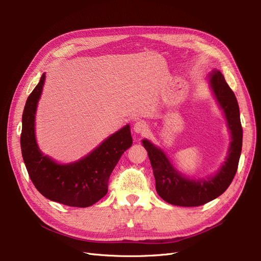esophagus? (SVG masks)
Instances as JSON below:
<instances>
[{
	"mask_svg": "<svg viewBox=\"0 0 261 261\" xmlns=\"http://www.w3.org/2000/svg\"><path fill=\"white\" fill-rule=\"evenodd\" d=\"M148 123L144 120L136 121L133 126V131L136 134H146L148 132Z\"/></svg>",
	"mask_w": 261,
	"mask_h": 261,
	"instance_id": "1",
	"label": "esophagus"
}]
</instances>
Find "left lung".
<instances>
[{
  "label": "left lung",
  "mask_w": 261,
  "mask_h": 261,
  "mask_svg": "<svg viewBox=\"0 0 261 261\" xmlns=\"http://www.w3.org/2000/svg\"><path fill=\"white\" fill-rule=\"evenodd\" d=\"M207 82L230 134L227 155L214 174L191 179L173 166L162 148L147 139L142 141L153 169L156 193L164 201L176 206H200L218 198L230 185L238 168L242 149V127L237 98L217 68L208 74Z\"/></svg>",
  "instance_id": "1"
}]
</instances>
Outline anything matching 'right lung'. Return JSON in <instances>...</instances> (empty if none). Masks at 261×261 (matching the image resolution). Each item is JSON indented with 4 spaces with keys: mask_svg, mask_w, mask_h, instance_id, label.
Wrapping results in <instances>:
<instances>
[{
    "mask_svg": "<svg viewBox=\"0 0 261 261\" xmlns=\"http://www.w3.org/2000/svg\"><path fill=\"white\" fill-rule=\"evenodd\" d=\"M45 73L26 100L22 115L21 149L24 164L39 193L67 206L89 207L108 193V181L122 153L132 146L126 125L90 153L72 163H58L41 151L36 139V112Z\"/></svg>",
    "mask_w": 261,
    "mask_h": 261,
    "instance_id": "right-lung-1",
    "label": "right lung"
}]
</instances>
